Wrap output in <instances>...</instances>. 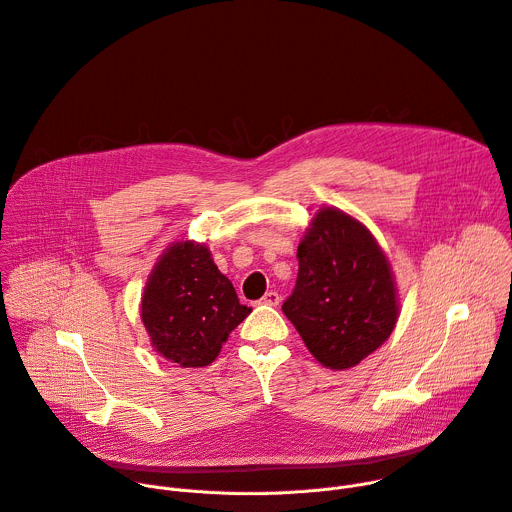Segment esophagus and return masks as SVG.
Listing matches in <instances>:
<instances>
[{
    "label": "esophagus",
    "mask_w": 512,
    "mask_h": 512,
    "mask_svg": "<svg viewBox=\"0 0 512 512\" xmlns=\"http://www.w3.org/2000/svg\"><path fill=\"white\" fill-rule=\"evenodd\" d=\"M279 302H281V298H279V294L277 291H267V294L259 300V304H263V306H279Z\"/></svg>",
    "instance_id": "esophagus-1"
}]
</instances>
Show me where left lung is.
<instances>
[{"instance_id": "8db88e82", "label": "left lung", "mask_w": 512, "mask_h": 512, "mask_svg": "<svg viewBox=\"0 0 512 512\" xmlns=\"http://www.w3.org/2000/svg\"><path fill=\"white\" fill-rule=\"evenodd\" d=\"M298 261L283 314L322 367H356L383 346L401 312L389 257L358 218L322 206L298 245Z\"/></svg>"}]
</instances>
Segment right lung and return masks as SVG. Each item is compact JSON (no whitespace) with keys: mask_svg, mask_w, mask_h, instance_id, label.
Masks as SVG:
<instances>
[{"mask_svg":"<svg viewBox=\"0 0 512 512\" xmlns=\"http://www.w3.org/2000/svg\"><path fill=\"white\" fill-rule=\"evenodd\" d=\"M139 312L160 356L184 369H200L218 356L251 308L239 302L204 243L176 241L145 281Z\"/></svg>","mask_w":512,"mask_h":512,"instance_id":"add662e5","label":"right lung"}]
</instances>
